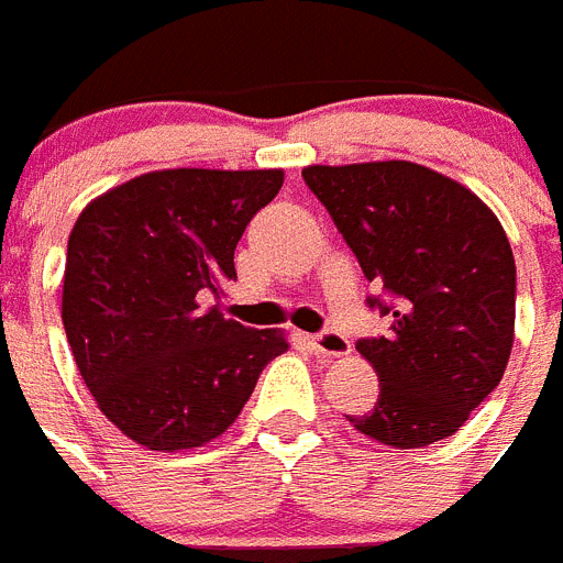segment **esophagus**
<instances>
[{"label":"esophagus","instance_id":"34e87169","mask_svg":"<svg viewBox=\"0 0 563 563\" xmlns=\"http://www.w3.org/2000/svg\"><path fill=\"white\" fill-rule=\"evenodd\" d=\"M309 343L314 352L325 354V357H340V354L352 352V343H349V338H343V334L334 332V329H325V332H320V334H311Z\"/></svg>","mask_w":563,"mask_h":563}]
</instances>
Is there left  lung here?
Here are the masks:
<instances>
[{
  "instance_id": "left-lung-1",
  "label": "left lung",
  "mask_w": 563,
  "mask_h": 563,
  "mask_svg": "<svg viewBox=\"0 0 563 563\" xmlns=\"http://www.w3.org/2000/svg\"><path fill=\"white\" fill-rule=\"evenodd\" d=\"M303 179L380 286L366 306L389 320L386 334L357 340L380 395L349 423L400 450L450 438L512 352L515 260L498 217L461 183L406 159L311 165Z\"/></svg>"
}]
</instances>
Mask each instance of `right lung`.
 Here are the masks:
<instances>
[{"instance_id":"right-lung-1","label":"right lung","mask_w":563,"mask_h":563,"mask_svg":"<svg viewBox=\"0 0 563 563\" xmlns=\"http://www.w3.org/2000/svg\"><path fill=\"white\" fill-rule=\"evenodd\" d=\"M283 172L168 168L97 197L68 238L63 323L85 386L131 441L179 452L238 420L289 349L202 309L238 280L234 249Z\"/></svg>"}]
</instances>
